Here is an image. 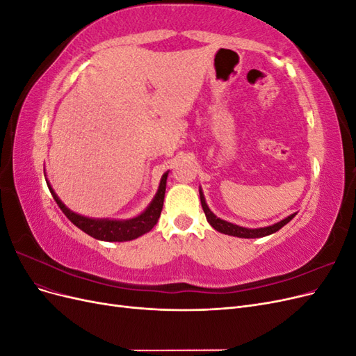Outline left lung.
Here are the masks:
<instances>
[{
    "label": "left lung",
    "mask_w": 356,
    "mask_h": 356,
    "mask_svg": "<svg viewBox=\"0 0 356 356\" xmlns=\"http://www.w3.org/2000/svg\"><path fill=\"white\" fill-rule=\"evenodd\" d=\"M199 195H200V203H202V208L204 215H207V220L208 222L212 225V227L224 234H229V236H236V238H245V239H255V238H264V236L272 234L277 230H281L286 222H289L296 217V213L289 215V217L284 218L282 221H279L276 224L272 225H267V227H260V229H246V227H241L238 224H233L229 221H224L221 218H218L217 215H215L207 204V200H204V196L202 190L199 188Z\"/></svg>",
    "instance_id": "left-lung-1"
}]
</instances>
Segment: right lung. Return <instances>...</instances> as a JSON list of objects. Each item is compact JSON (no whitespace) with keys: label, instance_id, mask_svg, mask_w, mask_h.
I'll list each match as a JSON object with an SVG mask.
<instances>
[{"label":"right lung","instance_id":"add662e5","mask_svg":"<svg viewBox=\"0 0 356 356\" xmlns=\"http://www.w3.org/2000/svg\"><path fill=\"white\" fill-rule=\"evenodd\" d=\"M168 174L169 172H166V174H163V177H161L156 196L152 200V203L148 204L147 209L143 213H139L138 217L129 218V220L89 218V217H83V215H80V213H75L62 203V200L58 197L55 190H53L51 186L49 184V181L47 179L46 181H47V187L51 193L53 199H55L58 203V207L62 209L63 213L67 215V218L74 225H77L80 230L88 233L89 236H92V238L98 239V241L126 242V241L136 239V238H139V236L148 233L157 224L161 208H163Z\"/></svg>","mask_w":356,"mask_h":356}]
</instances>
